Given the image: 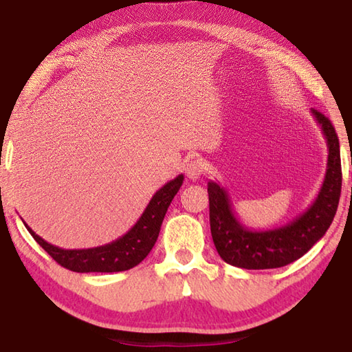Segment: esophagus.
I'll return each instance as SVG.
<instances>
[{"instance_id":"obj_1","label":"esophagus","mask_w":352,"mask_h":352,"mask_svg":"<svg viewBox=\"0 0 352 352\" xmlns=\"http://www.w3.org/2000/svg\"><path fill=\"white\" fill-rule=\"evenodd\" d=\"M201 172H204V166H201L199 160H188L186 164H184V174H186L190 182L199 180Z\"/></svg>"}]
</instances>
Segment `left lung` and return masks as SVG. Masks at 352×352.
Listing matches in <instances>:
<instances>
[{"label":"left lung","instance_id":"left-lung-1","mask_svg":"<svg viewBox=\"0 0 352 352\" xmlns=\"http://www.w3.org/2000/svg\"><path fill=\"white\" fill-rule=\"evenodd\" d=\"M311 113L327 144L326 174L314 204L292 222L270 230H250L236 217L225 188L208 182L211 236L226 264L247 270L284 267L306 254L331 226L342 192L340 144L329 119L314 109Z\"/></svg>","mask_w":352,"mask_h":352}]
</instances>
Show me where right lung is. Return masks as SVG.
<instances>
[{
	"instance_id": "1",
	"label": "right lung",
	"mask_w": 352,
	"mask_h": 352,
	"mask_svg": "<svg viewBox=\"0 0 352 352\" xmlns=\"http://www.w3.org/2000/svg\"><path fill=\"white\" fill-rule=\"evenodd\" d=\"M183 180L184 177L180 174L174 180L166 183L163 188H160L132 228L116 241L100 247L82 250L58 248L41 239L26 223L25 225L38 245L65 269L77 273L124 272L133 269L151 253L158 239L166 211L183 184Z\"/></svg>"
}]
</instances>
